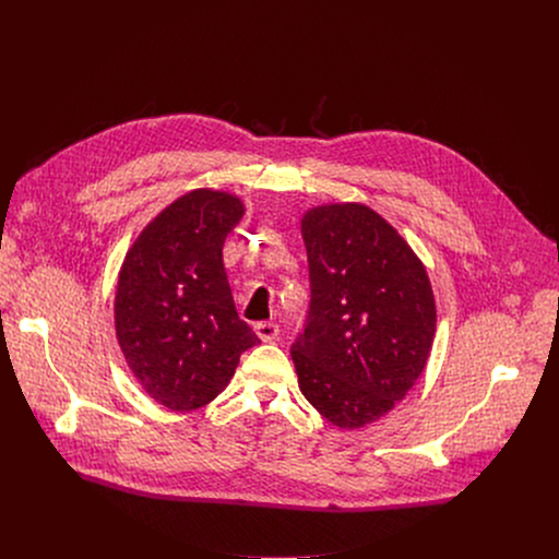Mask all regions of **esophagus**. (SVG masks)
<instances>
[{
  "mask_svg": "<svg viewBox=\"0 0 559 559\" xmlns=\"http://www.w3.org/2000/svg\"><path fill=\"white\" fill-rule=\"evenodd\" d=\"M254 332H257V336L263 343H270V341H274L278 336V325H274V323H257Z\"/></svg>",
  "mask_w": 559,
  "mask_h": 559,
  "instance_id": "esophagus-1",
  "label": "esophagus"
}]
</instances>
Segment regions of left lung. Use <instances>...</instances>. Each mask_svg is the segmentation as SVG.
<instances>
[{"label": "left lung", "instance_id": "left-lung-1", "mask_svg": "<svg viewBox=\"0 0 559 559\" xmlns=\"http://www.w3.org/2000/svg\"><path fill=\"white\" fill-rule=\"evenodd\" d=\"M311 302L292 345L298 386L341 429L380 420L420 378L436 336L429 274L412 246L362 203L300 218Z\"/></svg>", "mask_w": 559, "mask_h": 559}]
</instances>
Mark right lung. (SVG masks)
<instances>
[{
    "label": "right lung",
    "instance_id": "obj_1",
    "mask_svg": "<svg viewBox=\"0 0 559 559\" xmlns=\"http://www.w3.org/2000/svg\"><path fill=\"white\" fill-rule=\"evenodd\" d=\"M243 214L236 194L192 190L141 229L121 263L117 343L143 391L170 412L212 403L261 343L238 318L223 267L225 236Z\"/></svg>",
    "mask_w": 559,
    "mask_h": 559
}]
</instances>
